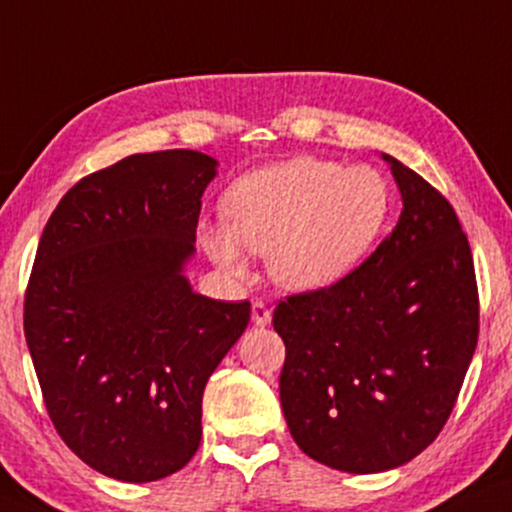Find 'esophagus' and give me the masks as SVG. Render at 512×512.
Instances as JSON below:
<instances>
[{"instance_id": "obj_1", "label": "esophagus", "mask_w": 512, "mask_h": 512, "mask_svg": "<svg viewBox=\"0 0 512 512\" xmlns=\"http://www.w3.org/2000/svg\"><path fill=\"white\" fill-rule=\"evenodd\" d=\"M251 320H254V325L258 327H266L270 323V308L266 301H254V306H251Z\"/></svg>"}]
</instances>
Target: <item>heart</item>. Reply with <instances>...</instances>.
Returning <instances> with one entry per match:
<instances>
[{"instance_id":"1","label":"heart","mask_w":512,"mask_h":512,"mask_svg":"<svg viewBox=\"0 0 512 512\" xmlns=\"http://www.w3.org/2000/svg\"><path fill=\"white\" fill-rule=\"evenodd\" d=\"M391 213L380 170L296 156L239 178L225 197L227 227H204L206 254L244 273V249L268 254L275 282L320 289L339 282L370 254Z\"/></svg>"}]
</instances>
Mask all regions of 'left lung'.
Listing matches in <instances>:
<instances>
[{"label":"left lung","instance_id":"left-lung-1","mask_svg":"<svg viewBox=\"0 0 512 512\" xmlns=\"http://www.w3.org/2000/svg\"><path fill=\"white\" fill-rule=\"evenodd\" d=\"M382 159L403 199L399 223L356 270L273 313L289 432L306 456L353 475L399 468L439 437L479 334L456 211L415 170Z\"/></svg>","mask_w":512,"mask_h":512}]
</instances>
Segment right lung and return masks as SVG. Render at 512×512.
I'll return each instance as SVG.
<instances>
[{"instance_id": "1", "label": "right lung", "mask_w": 512, "mask_h": 512, "mask_svg": "<svg viewBox=\"0 0 512 512\" xmlns=\"http://www.w3.org/2000/svg\"><path fill=\"white\" fill-rule=\"evenodd\" d=\"M218 161L132 154L68 189L44 225L23 330L44 406L82 463L121 482L185 468L201 396L251 304L192 292L201 197Z\"/></svg>"}]
</instances>
